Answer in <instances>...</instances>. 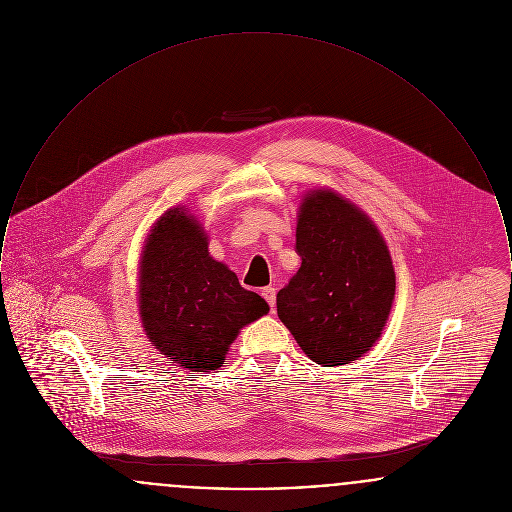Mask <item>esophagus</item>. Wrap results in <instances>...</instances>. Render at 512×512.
Wrapping results in <instances>:
<instances>
[{"label": "esophagus", "mask_w": 512, "mask_h": 512, "mask_svg": "<svg viewBox=\"0 0 512 512\" xmlns=\"http://www.w3.org/2000/svg\"><path fill=\"white\" fill-rule=\"evenodd\" d=\"M262 296L266 298L269 308L273 310V306H275V289H273V287H264V289H262Z\"/></svg>", "instance_id": "34e87169"}]
</instances>
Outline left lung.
<instances>
[{"mask_svg": "<svg viewBox=\"0 0 512 512\" xmlns=\"http://www.w3.org/2000/svg\"><path fill=\"white\" fill-rule=\"evenodd\" d=\"M300 269L277 293L279 320L304 354L343 366L374 347L395 298V269L374 221L331 189L310 190L296 221Z\"/></svg>", "mask_w": 512, "mask_h": 512, "instance_id": "left-lung-1", "label": "left lung"}]
</instances>
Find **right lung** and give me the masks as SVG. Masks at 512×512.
Segmentation results:
<instances>
[{"label":"right lung","mask_w":512,"mask_h":512,"mask_svg":"<svg viewBox=\"0 0 512 512\" xmlns=\"http://www.w3.org/2000/svg\"><path fill=\"white\" fill-rule=\"evenodd\" d=\"M138 310L152 345L192 372L217 370L244 325L269 312L208 252V235L187 208L150 229L138 271Z\"/></svg>","instance_id":"1"}]
</instances>
